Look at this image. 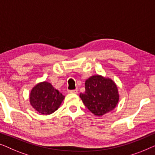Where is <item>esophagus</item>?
Returning <instances> with one entry per match:
<instances>
[{
    "mask_svg": "<svg viewBox=\"0 0 155 155\" xmlns=\"http://www.w3.org/2000/svg\"><path fill=\"white\" fill-rule=\"evenodd\" d=\"M68 93H73V94H77L78 93V90H68Z\"/></svg>",
    "mask_w": 155,
    "mask_h": 155,
    "instance_id": "esophagus-1",
    "label": "esophagus"
}]
</instances>
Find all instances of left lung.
Wrapping results in <instances>:
<instances>
[{
  "label": "left lung",
  "instance_id": "obj_1",
  "mask_svg": "<svg viewBox=\"0 0 155 155\" xmlns=\"http://www.w3.org/2000/svg\"><path fill=\"white\" fill-rule=\"evenodd\" d=\"M85 92L80 97L85 107L97 116L113 111L119 101V93L116 82L109 78L94 75L84 82Z\"/></svg>",
  "mask_w": 155,
  "mask_h": 155
}]
</instances>
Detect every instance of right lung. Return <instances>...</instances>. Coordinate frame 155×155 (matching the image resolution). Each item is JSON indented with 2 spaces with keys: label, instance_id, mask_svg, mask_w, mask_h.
Here are the masks:
<instances>
[{
  "label": "right lung",
  "instance_id": "obj_1",
  "mask_svg": "<svg viewBox=\"0 0 155 155\" xmlns=\"http://www.w3.org/2000/svg\"><path fill=\"white\" fill-rule=\"evenodd\" d=\"M65 97L54 88L48 82L36 84L29 94V104L36 111L44 115H50L61 107Z\"/></svg>",
  "mask_w": 155,
  "mask_h": 155
}]
</instances>
